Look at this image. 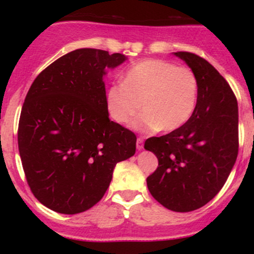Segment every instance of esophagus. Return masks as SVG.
<instances>
[{
    "mask_svg": "<svg viewBox=\"0 0 254 254\" xmlns=\"http://www.w3.org/2000/svg\"><path fill=\"white\" fill-rule=\"evenodd\" d=\"M137 149L138 150L143 149V138H141V137L137 138Z\"/></svg>",
    "mask_w": 254,
    "mask_h": 254,
    "instance_id": "34e87169",
    "label": "esophagus"
}]
</instances>
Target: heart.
<instances>
[{
  "instance_id": "b5f03b06",
  "label": "heart",
  "mask_w": 254,
  "mask_h": 254,
  "mask_svg": "<svg viewBox=\"0 0 254 254\" xmlns=\"http://www.w3.org/2000/svg\"><path fill=\"white\" fill-rule=\"evenodd\" d=\"M197 98V77L191 69L164 60H145L125 72L123 83L111 84L105 105L116 123H129L141 107L143 113L132 123L133 129L172 132L188 123Z\"/></svg>"
}]
</instances>
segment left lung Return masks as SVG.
<instances>
[{
    "label": "left lung",
    "instance_id": "left-lung-1",
    "mask_svg": "<svg viewBox=\"0 0 254 254\" xmlns=\"http://www.w3.org/2000/svg\"><path fill=\"white\" fill-rule=\"evenodd\" d=\"M174 55L196 75L197 105L180 129L145 141V149L159 160V167L147 178V186L165 208L189 212L216 196L237 161L238 101L228 82L208 61L191 52Z\"/></svg>",
    "mask_w": 254,
    "mask_h": 254
}]
</instances>
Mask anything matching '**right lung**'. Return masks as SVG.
I'll return each mask as SVG.
<instances>
[{
  "label": "right lung",
  "mask_w": 254,
  "mask_h": 254,
  "mask_svg": "<svg viewBox=\"0 0 254 254\" xmlns=\"http://www.w3.org/2000/svg\"><path fill=\"white\" fill-rule=\"evenodd\" d=\"M122 54L77 49L40 72L22 105L17 144L28 186L46 208L74 215L95 205L136 136L109 118L104 76Z\"/></svg>",
  "instance_id": "1"
}]
</instances>
